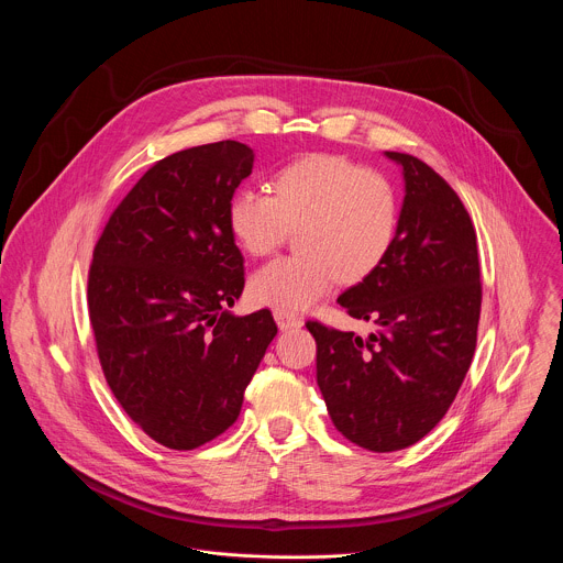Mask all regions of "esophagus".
<instances>
[{
    "label": "esophagus",
    "instance_id": "obj_1",
    "mask_svg": "<svg viewBox=\"0 0 563 563\" xmlns=\"http://www.w3.org/2000/svg\"><path fill=\"white\" fill-rule=\"evenodd\" d=\"M274 318L280 330H298L302 325V318L296 316L294 311H287V309H276L274 311Z\"/></svg>",
    "mask_w": 563,
    "mask_h": 563
}]
</instances>
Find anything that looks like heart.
<instances>
[{"mask_svg":"<svg viewBox=\"0 0 563 563\" xmlns=\"http://www.w3.org/2000/svg\"><path fill=\"white\" fill-rule=\"evenodd\" d=\"M274 196L243 187L227 205L229 231L250 256L276 252L298 229V254L276 258L250 280L258 305L305 309L339 280L361 283L389 256L398 233V196L378 172L350 157L309 153L274 174Z\"/></svg>","mask_w":563,"mask_h":563,"instance_id":"1","label":"heart"}]
</instances>
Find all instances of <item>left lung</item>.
Returning <instances> with one entry per match:
<instances>
[{
    "label": "left lung",
    "mask_w": 563,
    "mask_h": 563,
    "mask_svg": "<svg viewBox=\"0 0 563 563\" xmlns=\"http://www.w3.org/2000/svg\"><path fill=\"white\" fill-rule=\"evenodd\" d=\"M404 167L406 198L385 263L339 296L378 328L367 339L307 320L316 380L336 430L372 452L421 441L450 410L470 369L481 316L476 233L456 191L423 159Z\"/></svg>",
    "instance_id": "obj_1"
}]
</instances>
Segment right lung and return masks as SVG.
Listing matches in <instances>:
<instances>
[{
    "label": "right lung",
    "instance_id": "obj_1",
    "mask_svg": "<svg viewBox=\"0 0 563 563\" xmlns=\"http://www.w3.org/2000/svg\"><path fill=\"white\" fill-rule=\"evenodd\" d=\"M254 167L235 140L167 155L111 213L89 267V318L104 378L144 434L194 450L240 415L278 328L269 309L227 311L245 258L227 205Z\"/></svg>",
    "mask_w": 563,
    "mask_h": 563
}]
</instances>
